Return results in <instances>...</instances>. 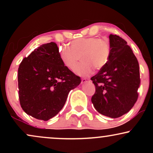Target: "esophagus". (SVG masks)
<instances>
[{"instance_id":"34e87169","label":"esophagus","mask_w":153,"mask_h":153,"mask_svg":"<svg viewBox=\"0 0 153 153\" xmlns=\"http://www.w3.org/2000/svg\"><path fill=\"white\" fill-rule=\"evenodd\" d=\"M88 81V79H87V78L82 79V83H85V82H86Z\"/></svg>"}]
</instances>
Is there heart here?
<instances>
[{"label":"heart","mask_w":153,"mask_h":153,"mask_svg":"<svg viewBox=\"0 0 153 153\" xmlns=\"http://www.w3.org/2000/svg\"><path fill=\"white\" fill-rule=\"evenodd\" d=\"M59 55L63 65L70 70H74L80 57L82 62L75 72L81 76H87L93 73L94 68L100 70L106 65L110 59L111 46L105 39L78 38L71 42L70 47H59Z\"/></svg>","instance_id":"heart-1"}]
</instances>
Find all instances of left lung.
<instances>
[{
  "label": "left lung",
  "mask_w": 153,
  "mask_h": 153,
  "mask_svg": "<svg viewBox=\"0 0 153 153\" xmlns=\"http://www.w3.org/2000/svg\"><path fill=\"white\" fill-rule=\"evenodd\" d=\"M109 43V60L91 78L96 87L91 101L102 115L118 118L127 113L138 99L140 67L125 40L110 34Z\"/></svg>",
  "instance_id": "obj_1"
}]
</instances>
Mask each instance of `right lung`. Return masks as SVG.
<instances>
[{"label": "right lung", "mask_w": 153, "mask_h": 153, "mask_svg": "<svg viewBox=\"0 0 153 153\" xmlns=\"http://www.w3.org/2000/svg\"><path fill=\"white\" fill-rule=\"evenodd\" d=\"M81 82L59 58L56 43L42 45L23 59L18 70L19 97L22 109L47 121L64 106L68 94Z\"/></svg>", "instance_id": "obj_1"}]
</instances>
